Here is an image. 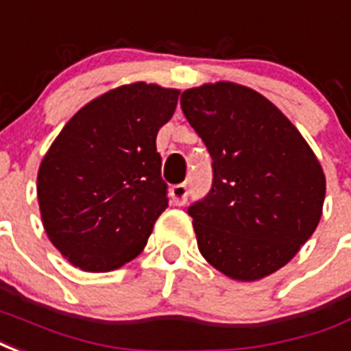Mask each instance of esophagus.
Here are the masks:
<instances>
[{
	"mask_svg": "<svg viewBox=\"0 0 351 351\" xmlns=\"http://www.w3.org/2000/svg\"><path fill=\"white\" fill-rule=\"evenodd\" d=\"M188 186L186 184H176V186H173L171 188V201H173V204H176V206H182V204H186V201H188Z\"/></svg>",
	"mask_w": 351,
	"mask_h": 351,
	"instance_id": "1",
	"label": "esophagus"
}]
</instances>
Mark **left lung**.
Masks as SVG:
<instances>
[{
  "instance_id": "left-lung-1",
  "label": "left lung",
  "mask_w": 351,
  "mask_h": 351,
  "mask_svg": "<svg viewBox=\"0 0 351 351\" xmlns=\"http://www.w3.org/2000/svg\"><path fill=\"white\" fill-rule=\"evenodd\" d=\"M180 106L212 156V188L188 208L201 255L236 281L271 275L318 227L326 197L318 158L249 87L204 83L184 90Z\"/></svg>"
}]
</instances>
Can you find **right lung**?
<instances>
[{"label": "right lung", "mask_w": 351, "mask_h": 351, "mask_svg": "<svg viewBox=\"0 0 351 351\" xmlns=\"http://www.w3.org/2000/svg\"><path fill=\"white\" fill-rule=\"evenodd\" d=\"M180 90L130 83L83 106L40 162L37 197L46 234L72 266L111 271L147 245L167 208L158 130Z\"/></svg>", "instance_id": "right-lung-1"}]
</instances>
